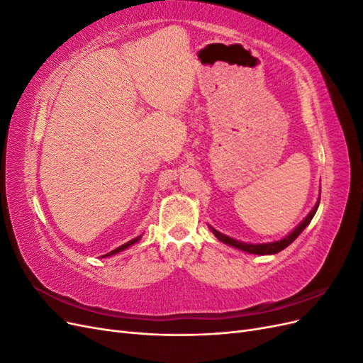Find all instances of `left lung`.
Masks as SVG:
<instances>
[{
    "label": "left lung",
    "mask_w": 363,
    "mask_h": 363,
    "mask_svg": "<svg viewBox=\"0 0 363 363\" xmlns=\"http://www.w3.org/2000/svg\"><path fill=\"white\" fill-rule=\"evenodd\" d=\"M318 206H320V199H318V201H316L315 207L311 211V213L307 215V216L303 219V221L292 230V232H291L289 235H286V236H284V238L280 239V240H276V242H268V244H247V242H240V240H236V239H233V238H230V236H225V235H223V233H219L218 230H215L213 227H211V230L213 232V235H215L219 240H221V242H224V244H227V245H230V247H235V248L242 250V251H245V252H251V255H276V252H279V251L286 248L288 245H291V244L294 242V240L300 236V233L303 232V230H304L307 225H309V223L312 221L313 215H315L316 211H318Z\"/></svg>",
    "instance_id": "obj_1"
}]
</instances>
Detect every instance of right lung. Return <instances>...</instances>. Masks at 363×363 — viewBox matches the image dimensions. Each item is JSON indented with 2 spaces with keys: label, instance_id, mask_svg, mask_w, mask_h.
Returning a JSON list of instances; mask_svg holds the SVG:
<instances>
[{
  "label": "right lung",
  "instance_id": "1",
  "mask_svg": "<svg viewBox=\"0 0 363 363\" xmlns=\"http://www.w3.org/2000/svg\"><path fill=\"white\" fill-rule=\"evenodd\" d=\"M139 239H140V236H138V238H135V239H131V240H128V242H125L124 245H121V247H118V248L112 250L111 252H107V255H104L103 257H108V256H113V255H116V252H119V251H124L125 248H128V247H131V245H133V244H136Z\"/></svg>",
  "mask_w": 363,
  "mask_h": 363
}]
</instances>
